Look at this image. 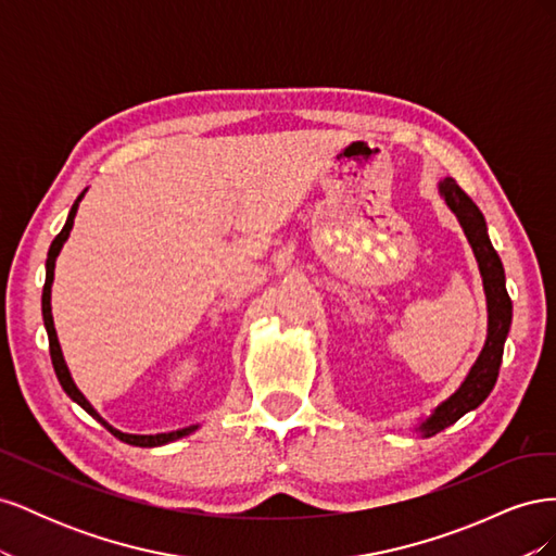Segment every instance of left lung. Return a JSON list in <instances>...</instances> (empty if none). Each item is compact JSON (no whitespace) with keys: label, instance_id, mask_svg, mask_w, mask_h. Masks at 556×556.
Here are the masks:
<instances>
[{"label":"left lung","instance_id":"1","mask_svg":"<svg viewBox=\"0 0 556 556\" xmlns=\"http://www.w3.org/2000/svg\"><path fill=\"white\" fill-rule=\"evenodd\" d=\"M441 194L445 197L452 213L459 217L466 239L476 252V260L484 282L486 311H490V327H486V341L480 357L473 364V368H470V374L466 376L459 390L454 392L447 401H443L427 422L419 425V431L425 435L443 431L445 427L457 422V419L464 417L468 410H476L480 403L490 396L498 378L503 343H506V336L513 323V301L506 290V274H503V264L496 255L490 237H486V225L480 208L473 204V199L459 188L454 178H445L441 182Z\"/></svg>","mask_w":556,"mask_h":556}]
</instances>
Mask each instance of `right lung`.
<instances>
[{
  "label": "right lung",
  "instance_id": "obj_1",
  "mask_svg": "<svg viewBox=\"0 0 556 556\" xmlns=\"http://www.w3.org/2000/svg\"><path fill=\"white\" fill-rule=\"evenodd\" d=\"M80 199H83V192H80V194H78V199L74 201V206H72V211H70V217H66V223H64L62 231L58 233L55 241L50 243L48 260H46V285H43V294H41V313H43V325H46V331H48L50 359H53V368H55V374H58V380H60V384H62V390H64L66 394H70L83 410L90 413L92 417H97L99 422H102V425H104V427L115 435V439H121L123 443L139 445V447H157V445H166V443H172V441H178V439H182V435L192 433V431L197 429V425H192V427H185V429H178V431H169V433H155V435H134V433H123V431L113 429L109 422H104V419L97 415V410L90 406L88 399L78 392V387H76V384H74V380H72L70 368H66V364H64L62 350H60V343H58L55 325H53V313H50V285H53L55 257L60 255V250H62V245H64L66 237H70V231H72V227H74V215H76V208H78V201H80Z\"/></svg>",
  "mask_w": 556,
  "mask_h": 556
}]
</instances>
